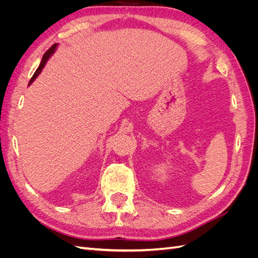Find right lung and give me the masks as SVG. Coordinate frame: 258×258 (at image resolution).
Here are the masks:
<instances>
[{"label": "right lung", "instance_id": "obj_1", "mask_svg": "<svg viewBox=\"0 0 258 258\" xmlns=\"http://www.w3.org/2000/svg\"><path fill=\"white\" fill-rule=\"evenodd\" d=\"M56 47H57V44H53V45L51 46V47H50V48H49L47 51H46V52L44 53V56H43V59H42V61H41V63H40V66H38V68H37V70H36V71H35V73L33 74L32 79L30 80V82H29V85H30L31 83H32V82H33V81L36 79L37 75L42 72L43 68H44V67H45V64H46V62H47V60L49 59V57H50L51 54L53 53V51H54V49H56Z\"/></svg>", "mask_w": 258, "mask_h": 258}]
</instances>
